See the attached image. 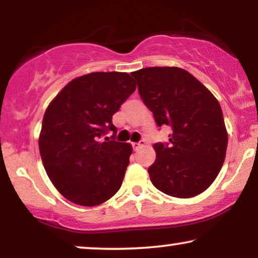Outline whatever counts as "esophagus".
Segmentation results:
<instances>
[{
  "instance_id": "34e87169",
  "label": "esophagus",
  "mask_w": 258,
  "mask_h": 258,
  "mask_svg": "<svg viewBox=\"0 0 258 258\" xmlns=\"http://www.w3.org/2000/svg\"><path fill=\"white\" fill-rule=\"evenodd\" d=\"M144 143H146V141H144V140H141L139 143H133V144H132V146H133V149H134V150H137V149H139L140 147L144 146Z\"/></svg>"
}]
</instances>
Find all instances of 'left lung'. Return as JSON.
I'll list each match as a JSON object with an SVG mask.
<instances>
[{"mask_svg": "<svg viewBox=\"0 0 258 258\" xmlns=\"http://www.w3.org/2000/svg\"><path fill=\"white\" fill-rule=\"evenodd\" d=\"M140 96L158 126H171L169 142L155 143L148 168L160 191L178 199L200 195L223 165L228 146L221 105L196 77L177 67L134 72Z\"/></svg>", "mask_w": 258, "mask_h": 258, "instance_id": "1", "label": "left lung"}]
</instances>
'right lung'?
Here are the masks:
<instances>
[{"instance_id":"right-lung-1","label":"right lung","mask_w":258,"mask_h":258,"mask_svg":"<svg viewBox=\"0 0 258 258\" xmlns=\"http://www.w3.org/2000/svg\"><path fill=\"white\" fill-rule=\"evenodd\" d=\"M135 89L126 73H91L70 81L48 105L38 147L47 175L67 200L95 207L121 188L133 149L116 142L111 118ZM108 131L112 139L101 141Z\"/></svg>"}]
</instances>
